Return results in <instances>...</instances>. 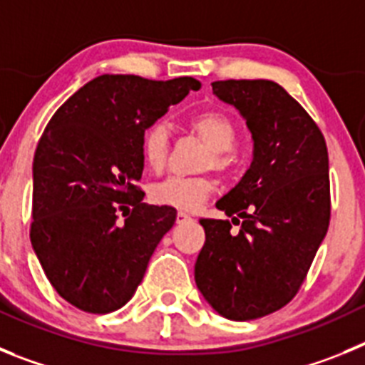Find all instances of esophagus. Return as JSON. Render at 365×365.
I'll use <instances>...</instances> for the list:
<instances>
[{
	"instance_id": "esophagus-1",
	"label": "esophagus",
	"mask_w": 365,
	"mask_h": 365,
	"mask_svg": "<svg viewBox=\"0 0 365 365\" xmlns=\"http://www.w3.org/2000/svg\"><path fill=\"white\" fill-rule=\"evenodd\" d=\"M190 219H192V215H190L188 212H182V210L177 212V222H186L190 221Z\"/></svg>"
}]
</instances>
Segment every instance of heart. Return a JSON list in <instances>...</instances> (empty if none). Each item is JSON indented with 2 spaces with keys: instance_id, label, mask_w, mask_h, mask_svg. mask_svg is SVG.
<instances>
[{
  "instance_id": "heart-1",
  "label": "heart",
  "mask_w": 365,
  "mask_h": 365,
  "mask_svg": "<svg viewBox=\"0 0 365 365\" xmlns=\"http://www.w3.org/2000/svg\"><path fill=\"white\" fill-rule=\"evenodd\" d=\"M188 130L201 138L210 150V157L206 159L205 166H212L217 172H228L234 166V155L228 150L234 148L237 133L227 115L219 111L197 113L188 120ZM168 146V130L163 124H151L144 131L143 157L153 172H160L166 164ZM214 188L215 180L210 175H172L157 182L151 190V195L159 205L190 210L210 197Z\"/></svg>"
}]
</instances>
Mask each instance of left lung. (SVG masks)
Wrapping results in <instances>:
<instances>
[{"mask_svg":"<svg viewBox=\"0 0 365 365\" xmlns=\"http://www.w3.org/2000/svg\"><path fill=\"white\" fill-rule=\"evenodd\" d=\"M212 89L247 120L254 159L215 202L232 221H199L206 241L195 283L221 316L256 320L294 298L327 234V146L316 122L279 83L221 80Z\"/></svg>","mask_w":365,"mask_h":365,"instance_id":"left-lung-1","label":"left lung"}]
</instances>
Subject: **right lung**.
Listing matches in <instances>:
<instances>
[{
    "instance_id": "1",
    "label": "right lung",
    "mask_w": 365,
    "mask_h": 365,
    "mask_svg": "<svg viewBox=\"0 0 365 365\" xmlns=\"http://www.w3.org/2000/svg\"><path fill=\"white\" fill-rule=\"evenodd\" d=\"M201 83L102 74L49 120L32 163L31 243L54 291L80 311L130 302L173 206L143 202V135ZM125 217L118 219L120 214Z\"/></svg>"
}]
</instances>
